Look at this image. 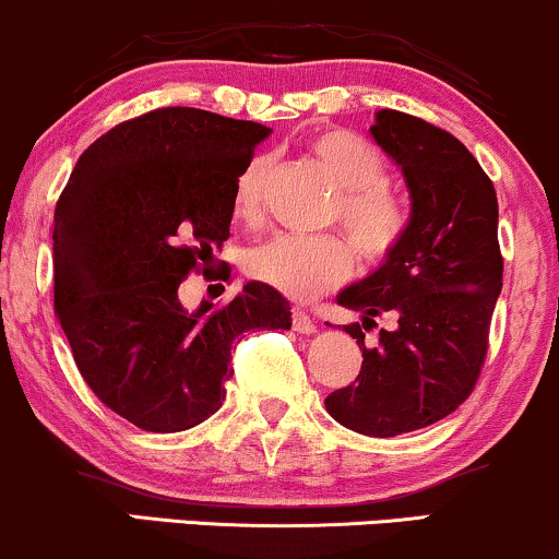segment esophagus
Instances as JSON below:
<instances>
[{"label":"esophagus","instance_id":"obj_1","mask_svg":"<svg viewBox=\"0 0 559 559\" xmlns=\"http://www.w3.org/2000/svg\"><path fill=\"white\" fill-rule=\"evenodd\" d=\"M293 330L300 334H313L317 332V321H313L304 308H293Z\"/></svg>","mask_w":559,"mask_h":559}]
</instances>
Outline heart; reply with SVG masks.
<instances>
[{
  "instance_id": "1",
  "label": "heart",
  "mask_w": 559,
  "mask_h": 559,
  "mask_svg": "<svg viewBox=\"0 0 559 559\" xmlns=\"http://www.w3.org/2000/svg\"><path fill=\"white\" fill-rule=\"evenodd\" d=\"M308 148L340 186L334 214L366 261H382L400 246L411 227V212L386 188L382 151L364 135L326 128L308 138ZM269 156L255 154L242 164L233 186V209L253 219L264 199ZM353 269V253L337 235H277L255 246L246 272L293 300H311L332 290Z\"/></svg>"
}]
</instances>
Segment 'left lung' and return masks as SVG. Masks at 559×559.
<instances>
[{
    "label": "left lung",
    "instance_id": "left-lung-1",
    "mask_svg": "<svg viewBox=\"0 0 559 559\" xmlns=\"http://www.w3.org/2000/svg\"><path fill=\"white\" fill-rule=\"evenodd\" d=\"M377 146L411 193V227L377 272L337 304L364 313V329L392 312L399 326L366 348L358 321L343 330L364 350L358 382L332 392L326 411L345 429L397 437L442 421L465 397L487 356L502 290L497 193L481 164L448 130L397 109H379Z\"/></svg>",
    "mask_w": 559,
    "mask_h": 559
}]
</instances>
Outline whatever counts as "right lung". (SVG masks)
<instances>
[{
  "instance_id": "obj_1",
  "label": "right lung",
  "mask_w": 559,
  "mask_h": 559,
  "mask_svg": "<svg viewBox=\"0 0 559 559\" xmlns=\"http://www.w3.org/2000/svg\"><path fill=\"white\" fill-rule=\"evenodd\" d=\"M269 133L206 109H154L96 138L59 195L57 319L85 384L138 429L206 421L225 400L235 340L290 330V304L264 282L195 311L177 293L229 238L235 177Z\"/></svg>"
}]
</instances>
